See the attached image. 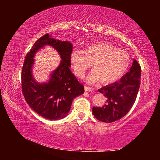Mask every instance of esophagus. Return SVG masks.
<instances>
[{
  "instance_id": "34e87169",
  "label": "esophagus",
  "mask_w": 160,
  "mask_h": 160,
  "mask_svg": "<svg viewBox=\"0 0 160 160\" xmlns=\"http://www.w3.org/2000/svg\"><path fill=\"white\" fill-rule=\"evenodd\" d=\"M85 91L92 92V91H93V89H92L91 88H90V87H88V86H85Z\"/></svg>"
}]
</instances>
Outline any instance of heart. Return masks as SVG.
<instances>
[{
  "instance_id": "1",
  "label": "heart",
  "mask_w": 160,
  "mask_h": 160,
  "mask_svg": "<svg viewBox=\"0 0 160 160\" xmlns=\"http://www.w3.org/2000/svg\"><path fill=\"white\" fill-rule=\"evenodd\" d=\"M71 62L75 73L79 77L90 68L92 71L86 77L89 83L98 81L101 84L112 83L123 76L130 64L128 53L107 42L89 45L84 51L75 49L71 54Z\"/></svg>"
}]
</instances>
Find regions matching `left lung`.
I'll return each mask as SVG.
<instances>
[{
    "instance_id": "obj_1",
    "label": "left lung",
    "mask_w": 160,
    "mask_h": 160,
    "mask_svg": "<svg viewBox=\"0 0 160 160\" xmlns=\"http://www.w3.org/2000/svg\"><path fill=\"white\" fill-rule=\"evenodd\" d=\"M141 67L134 59L129 71L118 82L98 89L107 101L103 107L92 109L96 119L105 123H111L123 118L132 109L136 99L140 87Z\"/></svg>"
}]
</instances>
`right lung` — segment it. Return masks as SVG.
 <instances>
[{"instance_id": "right-lung-1", "label": "right lung", "mask_w": 160, "mask_h": 160, "mask_svg": "<svg viewBox=\"0 0 160 160\" xmlns=\"http://www.w3.org/2000/svg\"><path fill=\"white\" fill-rule=\"evenodd\" d=\"M46 45L59 52L62 61L50 80L41 84L33 79L32 67L36 52ZM72 50L70 42L55 39L46 34L35 42L25 57L21 72L24 98L35 112L45 119L58 120L65 118L73 99L84 93V86L70 70Z\"/></svg>"}]
</instances>
